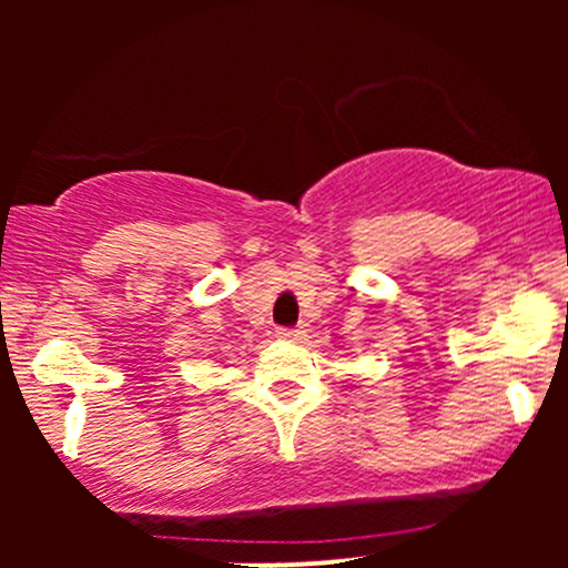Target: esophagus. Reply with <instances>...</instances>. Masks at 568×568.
I'll list each match as a JSON object with an SVG mask.
<instances>
[{
	"label": "esophagus",
	"mask_w": 568,
	"mask_h": 568,
	"mask_svg": "<svg viewBox=\"0 0 568 568\" xmlns=\"http://www.w3.org/2000/svg\"><path fill=\"white\" fill-rule=\"evenodd\" d=\"M277 336L280 338H298V336H302V331H298V328H280Z\"/></svg>",
	"instance_id": "1"
}]
</instances>
